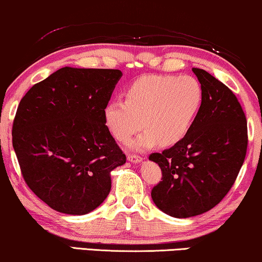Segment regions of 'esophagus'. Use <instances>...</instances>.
Instances as JSON below:
<instances>
[{"mask_svg": "<svg viewBox=\"0 0 262 262\" xmlns=\"http://www.w3.org/2000/svg\"><path fill=\"white\" fill-rule=\"evenodd\" d=\"M128 161L132 163H139L142 161V157L139 155H128Z\"/></svg>", "mask_w": 262, "mask_h": 262, "instance_id": "obj_1", "label": "esophagus"}]
</instances>
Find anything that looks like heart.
Wrapping results in <instances>:
<instances>
[{
  "label": "heart",
  "instance_id": "obj_1",
  "mask_svg": "<svg viewBox=\"0 0 262 262\" xmlns=\"http://www.w3.org/2000/svg\"><path fill=\"white\" fill-rule=\"evenodd\" d=\"M203 101L200 81L190 75L141 76L124 92V101L104 107V121L118 141L125 142L139 129L145 130L132 147L171 146L183 139L196 120Z\"/></svg>",
  "mask_w": 262,
  "mask_h": 262
}]
</instances>
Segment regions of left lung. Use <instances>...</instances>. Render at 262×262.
Wrapping results in <instances>:
<instances>
[{
  "label": "left lung",
  "mask_w": 262,
  "mask_h": 262,
  "mask_svg": "<svg viewBox=\"0 0 262 262\" xmlns=\"http://www.w3.org/2000/svg\"><path fill=\"white\" fill-rule=\"evenodd\" d=\"M203 101L187 134L167 150L150 155L162 181L152 201L174 217L203 214L219 204L233 186L248 147L247 118L233 92L202 69H192Z\"/></svg>",
  "instance_id": "8db88e82"
}]
</instances>
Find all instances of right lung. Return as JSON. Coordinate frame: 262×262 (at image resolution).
Wrapping results in <instances>:
<instances>
[{
    "label": "right lung",
    "instance_id": "1",
    "mask_svg": "<svg viewBox=\"0 0 262 262\" xmlns=\"http://www.w3.org/2000/svg\"><path fill=\"white\" fill-rule=\"evenodd\" d=\"M122 77L112 69L61 68L19 102L12 141L25 183L52 209L83 215L111 190L125 155L104 121Z\"/></svg>",
    "mask_w": 262,
    "mask_h": 262
}]
</instances>
